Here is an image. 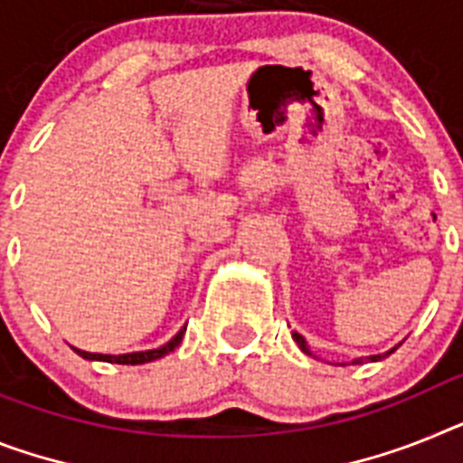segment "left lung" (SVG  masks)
<instances>
[{"label":"left lung","instance_id":"8db88e82","mask_svg":"<svg viewBox=\"0 0 463 463\" xmlns=\"http://www.w3.org/2000/svg\"><path fill=\"white\" fill-rule=\"evenodd\" d=\"M291 336H294V341H297L298 344V348H301V351L304 353H308V355H313V353H310V348L308 345H306V339L304 336H301V334H297V332H291ZM395 348H398V345H395ZM395 348H391V351L388 353H383V355H370V357H355V360H353V364H363L364 360H372V363H376V360H383V357L386 355H391V353L395 351Z\"/></svg>","mask_w":463,"mask_h":463}]
</instances>
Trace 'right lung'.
<instances>
[{
	"label": "right lung",
	"instance_id": "right-lung-1",
	"mask_svg": "<svg viewBox=\"0 0 463 463\" xmlns=\"http://www.w3.org/2000/svg\"><path fill=\"white\" fill-rule=\"evenodd\" d=\"M185 327L174 336L172 341H166L165 345H159V348H153V351H138V353H124V355H103V353H87L75 348L77 355H81L84 360H100V363H118V364H143V363H153L157 357H165L181 344L184 339Z\"/></svg>",
	"mask_w": 463,
	"mask_h": 463
}]
</instances>
